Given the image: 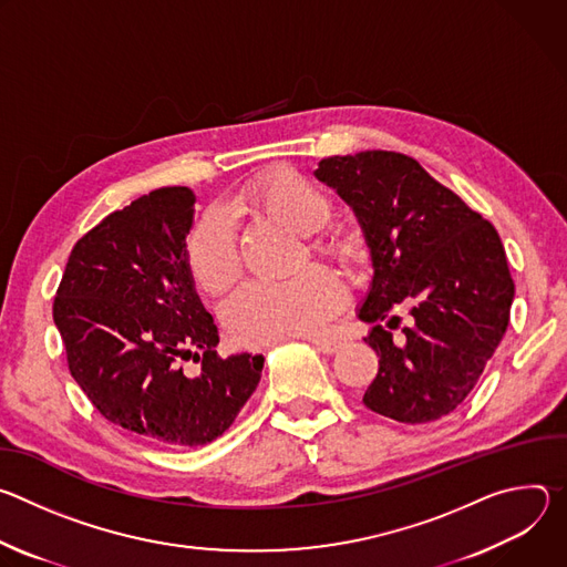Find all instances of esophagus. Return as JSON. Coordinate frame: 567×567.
Wrapping results in <instances>:
<instances>
[{
    "instance_id": "1",
    "label": "esophagus",
    "mask_w": 567,
    "mask_h": 567,
    "mask_svg": "<svg viewBox=\"0 0 567 567\" xmlns=\"http://www.w3.org/2000/svg\"><path fill=\"white\" fill-rule=\"evenodd\" d=\"M318 352H322V354H334V352H339L341 350V341H337V339H326V337H309L307 339Z\"/></svg>"
}]
</instances>
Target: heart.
Segmentation results:
<instances>
[{
  "mask_svg": "<svg viewBox=\"0 0 567 567\" xmlns=\"http://www.w3.org/2000/svg\"><path fill=\"white\" fill-rule=\"evenodd\" d=\"M235 210L280 219L309 235L320 256H348V241L320 233L332 217V202L316 184L296 173H271L235 197ZM188 269L199 289L226 291L237 276L235 233L224 215L202 217L186 241ZM346 305L343 285L328 271L309 269L285 282H249L224 305V320L233 337L247 346H269L282 339L309 337Z\"/></svg>",
  "mask_w": 567,
  "mask_h": 567,
  "instance_id": "heart-1",
  "label": "heart"
}]
</instances>
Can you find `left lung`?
Returning <instances> with one entry per match:
<instances>
[{
    "label": "left lung",
    "instance_id": "obj_1",
    "mask_svg": "<svg viewBox=\"0 0 567 567\" xmlns=\"http://www.w3.org/2000/svg\"><path fill=\"white\" fill-rule=\"evenodd\" d=\"M313 175L352 208L374 269L357 309L379 357L363 403L401 424L449 415L509 326L514 280L496 228L406 154L330 156ZM396 301L412 305L401 344L378 326L395 327Z\"/></svg>",
    "mask_w": 567,
    "mask_h": 567
}]
</instances>
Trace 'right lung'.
<instances>
[{
    "label": "right lung",
    "instance_id": "right-lung-1",
    "mask_svg": "<svg viewBox=\"0 0 567 567\" xmlns=\"http://www.w3.org/2000/svg\"><path fill=\"white\" fill-rule=\"evenodd\" d=\"M195 195L168 186L75 241L53 302L71 377L99 413L168 449L217 440L260 383L262 354H217L186 260ZM203 361L197 375L181 361Z\"/></svg>",
    "mask_w": 567,
    "mask_h": 567
}]
</instances>
